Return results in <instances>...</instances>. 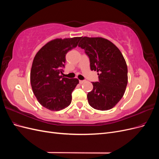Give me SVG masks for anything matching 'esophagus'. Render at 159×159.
<instances>
[{
    "label": "esophagus",
    "instance_id": "1",
    "mask_svg": "<svg viewBox=\"0 0 159 159\" xmlns=\"http://www.w3.org/2000/svg\"><path fill=\"white\" fill-rule=\"evenodd\" d=\"M85 80H80V84H84V82H85Z\"/></svg>",
    "mask_w": 159,
    "mask_h": 159
}]
</instances>
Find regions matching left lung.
<instances>
[{
	"instance_id": "1",
	"label": "left lung",
	"mask_w": 159,
	"mask_h": 159,
	"mask_svg": "<svg viewBox=\"0 0 159 159\" xmlns=\"http://www.w3.org/2000/svg\"><path fill=\"white\" fill-rule=\"evenodd\" d=\"M78 46L89 58L91 70L98 72L99 81L88 93L91 107L106 111L119 102L128 82L127 66L121 51L113 43L102 37H81Z\"/></svg>"
}]
</instances>
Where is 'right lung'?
Masks as SVG:
<instances>
[{
  "instance_id": "1",
  "label": "right lung",
  "mask_w": 159,
  "mask_h": 159,
  "mask_svg": "<svg viewBox=\"0 0 159 159\" xmlns=\"http://www.w3.org/2000/svg\"><path fill=\"white\" fill-rule=\"evenodd\" d=\"M81 37L56 38L46 44L34 58L30 71L33 93L43 107L60 111L69 106L71 93L79 84L77 78H64L66 55L78 44Z\"/></svg>"
}]
</instances>
